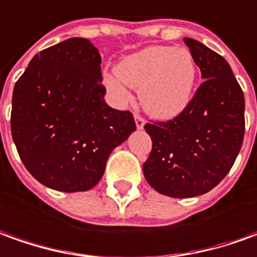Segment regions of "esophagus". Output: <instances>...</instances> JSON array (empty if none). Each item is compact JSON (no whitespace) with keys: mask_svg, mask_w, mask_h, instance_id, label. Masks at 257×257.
I'll list each match as a JSON object with an SVG mask.
<instances>
[{"mask_svg":"<svg viewBox=\"0 0 257 257\" xmlns=\"http://www.w3.org/2000/svg\"><path fill=\"white\" fill-rule=\"evenodd\" d=\"M134 121H136V127H137L139 130H141V128L146 125V120L141 117V116H139V114H136V116H134Z\"/></svg>","mask_w":257,"mask_h":257,"instance_id":"34e87169","label":"esophagus"}]
</instances>
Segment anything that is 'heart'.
Segmentation results:
<instances>
[{"mask_svg":"<svg viewBox=\"0 0 257 257\" xmlns=\"http://www.w3.org/2000/svg\"><path fill=\"white\" fill-rule=\"evenodd\" d=\"M103 84L118 103L130 99L127 86L139 88L140 103L154 117L168 120L190 105L197 81V64L190 50L150 46L123 57Z\"/></svg>","mask_w":257,"mask_h":257,"instance_id":"heart-1","label":"heart"}]
</instances>
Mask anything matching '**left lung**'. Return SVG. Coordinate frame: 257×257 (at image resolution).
Returning a JSON list of instances; mask_svg holds the SVG:
<instances>
[{
    "mask_svg": "<svg viewBox=\"0 0 257 257\" xmlns=\"http://www.w3.org/2000/svg\"><path fill=\"white\" fill-rule=\"evenodd\" d=\"M183 42L206 81L179 116L144 125L152 140L144 176L157 192L175 199L200 196L218 185L245 134L243 92L225 58L194 39Z\"/></svg>",
    "mask_w": 257,
    "mask_h": 257,
    "instance_id": "1",
    "label": "left lung"
}]
</instances>
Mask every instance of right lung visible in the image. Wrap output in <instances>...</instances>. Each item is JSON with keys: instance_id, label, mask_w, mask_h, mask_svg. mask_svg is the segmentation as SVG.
Returning <instances> with one entry per match:
<instances>
[{"instance_id": "1", "label": "right lung", "mask_w": 257, "mask_h": 257, "mask_svg": "<svg viewBox=\"0 0 257 257\" xmlns=\"http://www.w3.org/2000/svg\"><path fill=\"white\" fill-rule=\"evenodd\" d=\"M102 57L71 37L32 58L12 93L11 133L25 168L58 192H86L103 176L111 151L136 132L128 110L111 109Z\"/></svg>"}]
</instances>
